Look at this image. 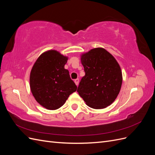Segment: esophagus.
<instances>
[{"label":"esophagus","mask_w":155,"mask_h":155,"mask_svg":"<svg viewBox=\"0 0 155 155\" xmlns=\"http://www.w3.org/2000/svg\"><path fill=\"white\" fill-rule=\"evenodd\" d=\"M79 79H76L74 80V82H75V83H76V85L78 86V85H79Z\"/></svg>","instance_id":"esophagus-1"}]
</instances>
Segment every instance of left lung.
Returning a JSON list of instances; mask_svg holds the SVG:
<instances>
[{
    "label": "left lung",
    "mask_w": 155,
    "mask_h": 155,
    "mask_svg": "<svg viewBox=\"0 0 155 155\" xmlns=\"http://www.w3.org/2000/svg\"><path fill=\"white\" fill-rule=\"evenodd\" d=\"M85 72L77 92L86 104L95 109L112 104L122 84V74L115 58L102 48L91 50L81 58Z\"/></svg>",
    "instance_id": "left-lung-1"
}]
</instances>
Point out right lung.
<instances>
[{
  "mask_svg": "<svg viewBox=\"0 0 155 155\" xmlns=\"http://www.w3.org/2000/svg\"><path fill=\"white\" fill-rule=\"evenodd\" d=\"M68 58L56 50L42 54L32 67L30 77L33 96L39 104L48 110L62 107L77 86L64 68Z\"/></svg>",
  "mask_w": 155,
  "mask_h": 155,
  "instance_id": "1",
  "label": "right lung"
}]
</instances>
